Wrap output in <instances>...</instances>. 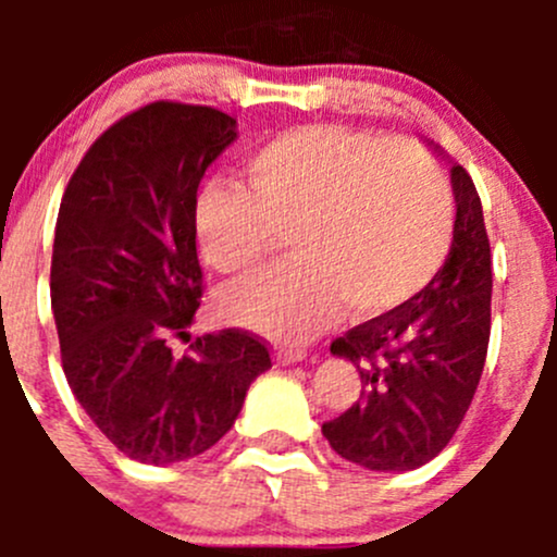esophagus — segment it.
<instances>
[{"instance_id":"esophagus-1","label":"esophagus","mask_w":557,"mask_h":557,"mask_svg":"<svg viewBox=\"0 0 557 557\" xmlns=\"http://www.w3.org/2000/svg\"><path fill=\"white\" fill-rule=\"evenodd\" d=\"M274 356H277V363H283V367H288V363L307 361V352L305 350H277V352H274Z\"/></svg>"}]
</instances>
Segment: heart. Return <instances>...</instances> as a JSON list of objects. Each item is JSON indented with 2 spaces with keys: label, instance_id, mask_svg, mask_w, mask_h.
I'll use <instances>...</instances> for the list:
<instances>
[{
  "label": "heart",
  "instance_id": "1",
  "mask_svg": "<svg viewBox=\"0 0 557 557\" xmlns=\"http://www.w3.org/2000/svg\"><path fill=\"white\" fill-rule=\"evenodd\" d=\"M243 174L247 190H199L194 234L215 272L239 277L261 267L285 232L294 261L223 296L228 318L272 339H310L342 301L358 318L396 310L450 252V183L412 143L312 123L252 148Z\"/></svg>",
  "mask_w": 557,
  "mask_h": 557
}]
</instances>
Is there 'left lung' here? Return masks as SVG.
I'll return each instance as SVG.
<instances>
[{"mask_svg":"<svg viewBox=\"0 0 557 557\" xmlns=\"http://www.w3.org/2000/svg\"><path fill=\"white\" fill-rule=\"evenodd\" d=\"M442 159L440 145L429 143ZM455 228L450 256L407 305L356 325L331 345L361 374V398L323 436L369 471L429 463L458 431L491 339V243L469 172L450 166Z\"/></svg>","mask_w":557,"mask_h":557,"instance_id":"1","label":"left lung"}]
</instances>
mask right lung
I'll use <instances>...</instances> for the list:
<instances>
[{
	"instance_id": "add662e5",
	"label": "right lung",
	"mask_w": 557,
	"mask_h": 557,
	"mask_svg": "<svg viewBox=\"0 0 557 557\" xmlns=\"http://www.w3.org/2000/svg\"><path fill=\"white\" fill-rule=\"evenodd\" d=\"M237 134L221 110L153 102L107 128L61 199L50 307L66 383L139 463L210 450L272 369L267 347L237 329L196 336L185 356L170 347L201 299L196 190Z\"/></svg>"
}]
</instances>
